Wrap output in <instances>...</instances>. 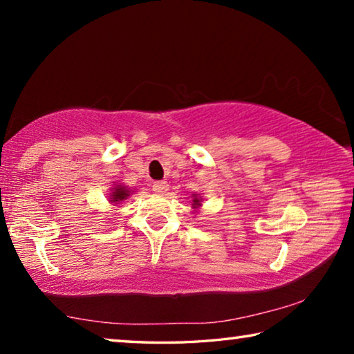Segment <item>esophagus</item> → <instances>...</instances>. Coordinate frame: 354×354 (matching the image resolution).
I'll return each instance as SVG.
<instances>
[{"mask_svg": "<svg viewBox=\"0 0 354 354\" xmlns=\"http://www.w3.org/2000/svg\"><path fill=\"white\" fill-rule=\"evenodd\" d=\"M169 187H170V185H169V183H167V181H154L153 183V190L158 195L167 194V190H169Z\"/></svg>", "mask_w": 354, "mask_h": 354, "instance_id": "34e87169", "label": "esophagus"}]
</instances>
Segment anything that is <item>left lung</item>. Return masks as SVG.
<instances>
[{
	"instance_id": "1",
	"label": "left lung",
	"mask_w": 354,
	"mask_h": 354,
	"mask_svg": "<svg viewBox=\"0 0 354 354\" xmlns=\"http://www.w3.org/2000/svg\"><path fill=\"white\" fill-rule=\"evenodd\" d=\"M194 206H200V200L198 198L194 200Z\"/></svg>"
}]
</instances>
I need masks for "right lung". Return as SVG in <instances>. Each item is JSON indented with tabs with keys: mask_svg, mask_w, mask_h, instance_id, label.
I'll return each instance as SVG.
<instances>
[{
	"mask_svg": "<svg viewBox=\"0 0 354 354\" xmlns=\"http://www.w3.org/2000/svg\"><path fill=\"white\" fill-rule=\"evenodd\" d=\"M128 196H129V190H127V187H115V189L112 190L111 201L112 203H118V201L127 200Z\"/></svg>",
	"mask_w": 354,
	"mask_h": 354,
	"instance_id": "add662e5",
	"label": "right lung"
}]
</instances>
